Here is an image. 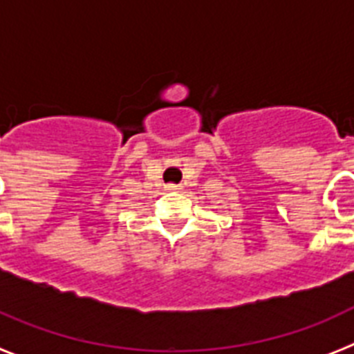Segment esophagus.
<instances>
[{"label":"esophagus","instance_id":"1","mask_svg":"<svg viewBox=\"0 0 354 354\" xmlns=\"http://www.w3.org/2000/svg\"><path fill=\"white\" fill-rule=\"evenodd\" d=\"M166 188H168V189H179V186H177V184H168Z\"/></svg>","mask_w":354,"mask_h":354}]
</instances>
